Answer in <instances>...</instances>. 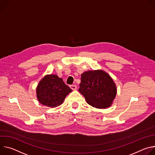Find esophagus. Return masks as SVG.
<instances>
[{
    "mask_svg": "<svg viewBox=\"0 0 155 155\" xmlns=\"http://www.w3.org/2000/svg\"><path fill=\"white\" fill-rule=\"evenodd\" d=\"M70 87L73 91H75L77 89V86L76 85H70Z\"/></svg>",
    "mask_w": 155,
    "mask_h": 155,
    "instance_id": "esophagus-1",
    "label": "esophagus"
}]
</instances>
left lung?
<instances>
[{
	"label": "left lung",
	"instance_id": "1",
	"mask_svg": "<svg viewBox=\"0 0 155 155\" xmlns=\"http://www.w3.org/2000/svg\"><path fill=\"white\" fill-rule=\"evenodd\" d=\"M79 92L91 106L105 109L113 104L116 94V85L112 78L101 70L87 71L81 74Z\"/></svg>",
	"mask_w": 155,
	"mask_h": 155
}]
</instances>
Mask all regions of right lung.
<instances>
[{
  "mask_svg": "<svg viewBox=\"0 0 155 155\" xmlns=\"http://www.w3.org/2000/svg\"><path fill=\"white\" fill-rule=\"evenodd\" d=\"M71 92L72 89L55 74L45 75L36 87L39 102L50 108H55L61 105L67 95Z\"/></svg>",
  "mask_w": 155,
  "mask_h": 155,
  "instance_id": "right-lung-1",
  "label": "right lung"
}]
</instances>
